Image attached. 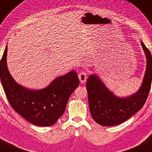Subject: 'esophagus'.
Returning a JSON list of instances; mask_svg holds the SVG:
<instances>
[{"mask_svg": "<svg viewBox=\"0 0 152 152\" xmlns=\"http://www.w3.org/2000/svg\"><path fill=\"white\" fill-rule=\"evenodd\" d=\"M78 78L79 80H80L81 83H85L86 82V80H87V74H86L85 72H82L78 74Z\"/></svg>", "mask_w": 152, "mask_h": 152, "instance_id": "esophagus-1", "label": "esophagus"}]
</instances>
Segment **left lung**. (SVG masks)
Returning a JSON list of instances; mask_svg holds the SVG:
<instances>
[{"label": "left lung", "instance_id": "8db88e82", "mask_svg": "<svg viewBox=\"0 0 152 152\" xmlns=\"http://www.w3.org/2000/svg\"><path fill=\"white\" fill-rule=\"evenodd\" d=\"M141 44L147 58L146 70L139 89L127 97H118L106 87L97 74H91L86 87L91 115L101 126H113L126 121L141 109L148 98L152 80L151 54L143 42Z\"/></svg>", "mask_w": 152, "mask_h": 152}]
</instances>
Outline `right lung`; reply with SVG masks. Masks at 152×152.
I'll list each match as a JSON object with an SVG mask.
<instances>
[{
  "label": "right lung",
  "instance_id": "add662e5",
  "mask_svg": "<svg viewBox=\"0 0 152 152\" xmlns=\"http://www.w3.org/2000/svg\"><path fill=\"white\" fill-rule=\"evenodd\" d=\"M7 46L0 62V77L11 107L34 125L53 126L64 113L70 96L78 87L77 73L73 70L56 77L44 89H30L19 85L11 76L7 65Z\"/></svg>",
  "mask_w": 152,
  "mask_h": 152
}]
</instances>
